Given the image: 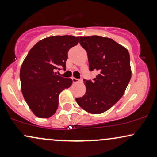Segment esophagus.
Instances as JSON below:
<instances>
[{
	"label": "esophagus",
	"mask_w": 157,
	"mask_h": 157,
	"mask_svg": "<svg viewBox=\"0 0 157 157\" xmlns=\"http://www.w3.org/2000/svg\"><path fill=\"white\" fill-rule=\"evenodd\" d=\"M72 82H73V83H77V82H79V81H80V80H78V79H77V78H75V77H72Z\"/></svg>",
	"instance_id": "esophagus-1"
}]
</instances>
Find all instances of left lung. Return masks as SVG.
<instances>
[{
  "label": "left lung",
  "instance_id": "1",
  "mask_svg": "<svg viewBox=\"0 0 157 157\" xmlns=\"http://www.w3.org/2000/svg\"><path fill=\"white\" fill-rule=\"evenodd\" d=\"M80 44L88 55L89 71L97 70L93 80H83L86 92L76 98L87 112L102 113L111 109L125 93L131 77L130 55L125 47L108 37H80Z\"/></svg>",
  "mask_w": 157,
  "mask_h": 157
}]
</instances>
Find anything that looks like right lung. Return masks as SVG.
Segmentation results:
<instances>
[{"label": "right lung", "instance_id": "add662e5", "mask_svg": "<svg viewBox=\"0 0 157 157\" xmlns=\"http://www.w3.org/2000/svg\"><path fill=\"white\" fill-rule=\"evenodd\" d=\"M79 43V37L52 36L37 42L29 52L20 71L25 101L37 117L48 118L57 111L59 94L72 84L71 78L57 75L66 70L68 52Z\"/></svg>", "mask_w": 157, "mask_h": 157}]
</instances>
